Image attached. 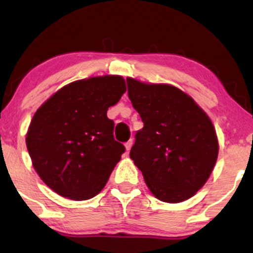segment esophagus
Here are the masks:
<instances>
[{
    "label": "esophagus",
    "instance_id": "obj_1",
    "mask_svg": "<svg viewBox=\"0 0 253 253\" xmlns=\"http://www.w3.org/2000/svg\"><path fill=\"white\" fill-rule=\"evenodd\" d=\"M132 145H133V141H132V140H128L126 144H125V147H126L127 152H128V151L130 150V147H132Z\"/></svg>",
    "mask_w": 253,
    "mask_h": 253
}]
</instances>
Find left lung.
<instances>
[{
    "label": "left lung",
    "mask_w": 253,
    "mask_h": 253,
    "mask_svg": "<svg viewBox=\"0 0 253 253\" xmlns=\"http://www.w3.org/2000/svg\"><path fill=\"white\" fill-rule=\"evenodd\" d=\"M128 97L144 123L129 157L163 202L190 199L210 178L219 153L215 128L201 107L170 84L127 78Z\"/></svg>",
    "instance_id": "8db88e82"
}]
</instances>
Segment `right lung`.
<instances>
[{
	"instance_id": "1",
	"label": "right lung",
	"mask_w": 253,
	"mask_h": 253,
	"mask_svg": "<svg viewBox=\"0 0 253 253\" xmlns=\"http://www.w3.org/2000/svg\"><path fill=\"white\" fill-rule=\"evenodd\" d=\"M125 91L121 76L75 81L36 112L26 145L37 173L58 195L82 201L104 188L125 152L107 110Z\"/></svg>"
}]
</instances>
